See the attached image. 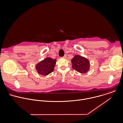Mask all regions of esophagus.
Returning a JSON list of instances; mask_svg holds the SVG:
<instances>
[{
    "mask_svg": "<svg viewBox=\"0 0 123 123\" xmlns=\"http://www.w3.org/2000/svg\"><path fill=\"white\" fill-rule=\"evenodd\" d=\"M67 57V55H65L64 56H63L62 58H66Z\"/></svg>",
    "mask_w": 123,
    "mask_h": 123,
    "instance_id": "34e87169",
    "label": "esophagus"
}]
</instances>
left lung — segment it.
I'll use <instances>...</instances> for the list:
<instances>
[{"label":"left lung","instance_id":"1","mask_svg":"<svg viewBox=\"0 0 123 123\" xmlns=\"http://www.w3.org/2000/svg\"><path fill=\"white\" fill-rule=\"evenodd\" d=\"M71 61L72 68L80 73H86L90 69V61L84 56L75 55Z\"/></svg>","mask_w":123,"mask_h":123}]
</instances>
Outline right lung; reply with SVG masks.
Instances as JSON below:
<instances>
[{
	"label": "right lung",
	"instance_id": "1",
	"mask_svg": "<svg viewBox=\"0 0 123 123\" xmlns=\"http://www.w3.org/2000/svg\"><path fill=\"white\" fill-rule=\"evenodd\" d=\"M56 62L55 59L47 57L36 65V70L42 75H47L54 71Z\"/></svg>",
	"mask_w": 123,
	"mask_h": 123
}]
</instances>
